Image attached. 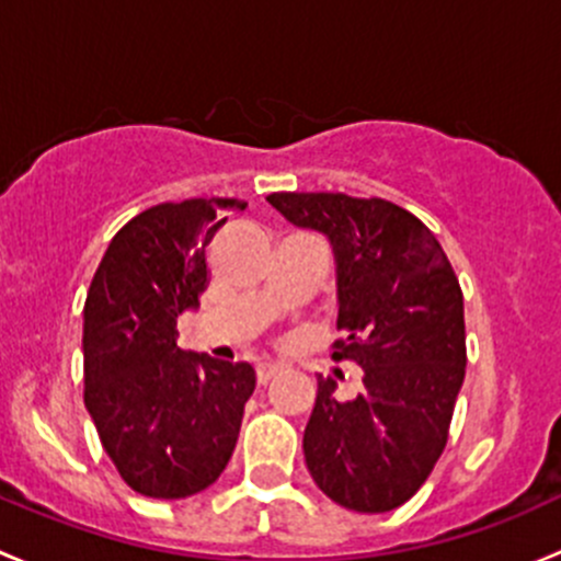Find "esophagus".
<instances>
[{"mask_svg": "<svg viewBox=\"0 0 561 561\" xmlns=\"http://www.w3.org/2000/svg\"><path fill=\"white\" fill-rule=\"evenodd\" d=\"M283 373L280 365H259L256 367V378L259 383H270L273 378H278V375Z\"/></svg>", "mask_w": 561, "mask_h": 561, "instance_id": "esophagus-1", "label": "esophagus"}]
</instances>
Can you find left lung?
<instances>
[{"label": "left lung", "mask_w": 561, "mask_h": 561, "mask_svg": "<svg viewBox=\"0 0 561 561\" xmlns=\"http://www.w3.org/2000/svg\"><path fill=\"white\" fill-rule=\"evenodd\" d=\"M291 224L319 229L337 259L332 359L365 369V391L337 400L319 378L305 461L329 500L386 513L424 486L446 451L465 380V299L435 234L394 202L348 194L267 196Z\"/></svg>", "instance_id": "obj_1"}]
</instances>
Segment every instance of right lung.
<instances>
[{"label": "right lung", "mask_w": 561, "mask_h": 561, "mask_svg": "<svg viewBox=\"0 0 561 561\" xmlns=\"http://www.w3.org/2000/svg\"><path fill=\"white\" fill-rule=\"evenodd\" d=\"M238 199H183L118 229L83 308V400L126 486L183 500L210 486L238 446L256 389L248 362L188 354L178 316L210 283L207 245Z\"/></svg>", "instance_id": "add662e5"}]
</instances>
